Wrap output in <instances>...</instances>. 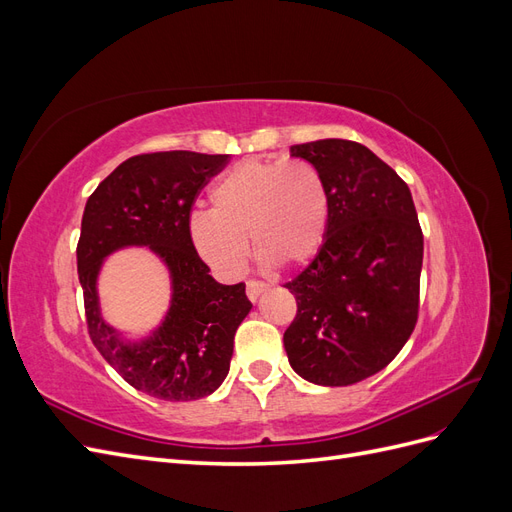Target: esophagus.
I'll use <instances>...</instances> for the list:
<instances>
[{"label":"esophagus","mask_w":512,"mask_h":512,"mask_svg":"<svg viewBox=\"0 0 512 512\" xmlns=\"http://www.w3.org/2000/svg\"><path fill=\"white\" fill-rule=\"evenodd\" d=\"M269 286L265 282H247V299L250 301H258V297L262 292H265Z\"/></svg>","instance_id":"1"}]
</instances>
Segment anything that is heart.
I'll return each mask as SVG.
<instances>
[{
  "mask_svg": "<svg viewBox=\"0 0 512 512\" xmlns=\"http://www.w3.org/2000/svg\"><path fill=\"white\" fill-rule=\"evenodd\" d=\"M211 211H194L188 235L198 256L222 275L247 260V237L267 265L314 260L331 222L329 188L305 160L250 158L213 183Z\"/></svg>",
  "mask_w": 512,
  "mask_h": 512,
  "instance_id": "obj_1",
  "label": "heart"
}]
</instances>
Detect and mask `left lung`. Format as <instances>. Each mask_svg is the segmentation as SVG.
Masks as SVG:
<instances>
[{
    "mask_svg": "<svg viewBox=\"0 0 512 512\" xmlns=\"http://www.w3.org/2000/svg\"><path fill=\"white\" fill-rule=\"evenodd\" d=\"M329 188L327 241L286 288L297 318L284 333L290 367L320 386L378 374L404 348L418 314L423 232L408 185L361 143L290 147Z\"/></svg>",
    "mask_w": 512,
    "mask_h": 512,
    "instance_id": "1",
    "label": "left lung"
}]
</instances>
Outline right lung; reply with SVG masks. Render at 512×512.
I'll list each match as a JSON object with an SVG mask.
<instances>
[{"label":"right lung","instance_id":"right-lung-1","mask_svg":"<svg viewBox=\"0 0 512 512\" xmlns=\"http://www.w3.org/2000/svg\"><path fill=\"white\" fill-rule=\"evenodd\" d=\"M228 156L160 151L121 162L89 196L76 247L91 342L134 389L164 401L211 395L226 380L235 333L252 303L245 284L209 275L188 235L190 209ZM128 246H145L165 265L171 301L163 320L141 338L103 318L97 282L103 262Z\"/></svg>","mask_w":512,"mask_h":512}]
</instances>
